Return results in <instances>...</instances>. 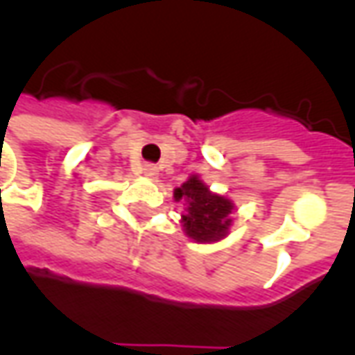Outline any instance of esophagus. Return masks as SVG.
Wrapping results in <instances>:
<instances>
[{
  "instance_id": "obj_1",
  "label": "esophagus",
  "mask_w": 355,
  "mask_h": 355,
  "mask_svg": "<svg viewBox=\"0 0 355 355\" xmlns=\"http://www.w3.org/2000/svg\"><path fill=\"white\" fill-rule=\"evenodd\" d=\"M142 171H144V175L150 178H155L157 177V167H155L154 163H146L144 167H142Z\"/></svg>"
}]
</instances>
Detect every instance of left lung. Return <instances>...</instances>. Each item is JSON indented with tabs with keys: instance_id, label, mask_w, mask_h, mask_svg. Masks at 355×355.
I'll list each match as a JSON object with an SVG mask.
<instances>
[{
	"instance_id": "left-lung-1",
	"label": "left lung",
	"mask_w": 355,
	"mask_h": 355,
	"mask_svg": "<svg viewBox=\"0 0 355 355\" xmlns=\"http://www.w3.org/2000/svg\"><path fill=\"white\" fill-rule=\"evenodd\" d=\"M177 200L188 201V213L182 215L186 234L198 241H216L228 230L232 218V201L209 192L198 177L186 180L175 190Z\"/></svg>"
}]
</instances>
